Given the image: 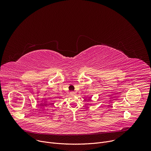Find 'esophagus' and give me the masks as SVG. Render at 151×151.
Returning <instances> with one entry per match:
<instances>
[{
  "mask_svg": "<svg viewBox=\"0 0 151 151\" xmlns=\"http://www.w3.org/2000/svg\"><path fill=\"white\" fill-rule=\"evenodd\" d=\"M70 94H75V93L74 91H70Z\"/></svg>",
  "mask_w": 151,
  "mask_h": 151,
  "instance_id": "1",
  "label": "esophagus"
}]
</instances>
